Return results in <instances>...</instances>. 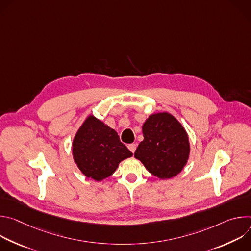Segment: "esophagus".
Listing matches in <instances>:
<instances>
[{
	"instance_id": "1",
	"label": "esophagus",
	"mask_w": 251,
	"mask_h": 251,
	"mask_svg": "<svg viewBox=\"0 0 251 251\" xmlns=\"http://www.w3.org/2000/svg\"><path fill=\"white\" fill-rule=\"evenodd\" d=\"M136 148H137V145H136V144H130V145H128V149H129L132 153L135 152Z\"/></svg>"
}]
</instances>
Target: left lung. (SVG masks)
I'll return each mask as SVG.
<instances>
[{"label":"left lung","mask_w":251,"mask_h":251,"mask_svg":"<svg viewBox=\"0 0 251 251\" xmlns=\"http://www.w3.org/2000/svg\"><path fill=\"white\" fill-rule=\"evenodd\" d=\"M142 132L144 140L134 157L161 180L180 174L191 151L189 135L181 122L168 112L154 113L143 124Z\"/></svg>","instance_id":"obj_1"}]
</instances>
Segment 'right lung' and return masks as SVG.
Returning a JSON list of instances; mask_svg holds the SVG:
<instances>
[{"instance_id": "obj_1", "label": "right lung", "mask_w": 251, "mask_h": 251, "mask_svg": "<svg viewBox=\"0 0 251 251\" xmlns=\"http://www.w3.org/2000/svg\"><path fill=\"white\" fill-rule=\"evenodd\" d=\"M73 156L86 177L101 182L116 171L120 162L133 154L120 142L114 129L88 115L74 138Z\"/></svg>"}]
</instances>
